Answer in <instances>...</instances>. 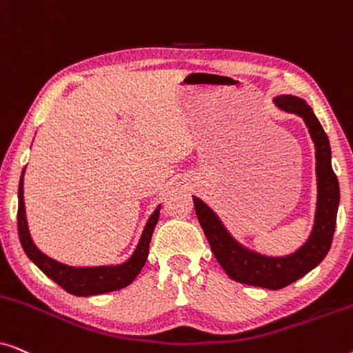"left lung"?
I'll use <instances>...</instances> for the list:
<instances>
[{
    "label": "left lung",
    "mask_w": 353,
    "mask_h": 353,
    "mask_svg": "<svg viewBox=\"0 0 353 353\" xmlns=\"http://www.w3.org/2000/svg\"><path fill=\"white\" fill-rule=\"evenodd\" d=\"M274 103L286 112L301 115L310 130L312 139L315 141L318 207L315 226L307 243L297 252L281 259H270L248 252L230 238L214 212L197 197H192L197 220L204 230L212 252L225 273L238 283L273 289V291L297 281L326 257L334 236L337 207H339V181L331 165L330 139L321 123L318 122L316 115L305 101L296 96L281 94L274 99Z\"/></svg>",
    "instance_id": "left-lung-1"
}]
</instances>
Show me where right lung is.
Segmentation results:
<instances>
[{
	"instance_id": "1",
	"label": "right lung",
	"mask_w": 353,
	"mask_h": 353,
	"mask_svg": "<svg viewBox=\"0 0 353 353\" xmlns=\"http://www.w3.org/2000/svg\"><path fill=\"white\" fill-rule=\"evenodd\" d=\"M23 176V172H22ZM21 176L19 181V207H17V231L19 239L28 259L46 274L52 281L74 296H96V294H105L119 291L125 286H128L141 268L146 263L149 254V243H151L152 231L156 228L161 207H157L156 212L148 220L146 228H144L141 239L137 250L123 265L119 267H98V268H72L65 267L59 262H54L45 254H41L33 244V241L28 234L27 219H26V205H23V178Z\"/></svg>"
}]
</instances>
